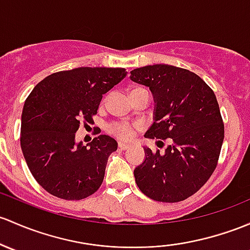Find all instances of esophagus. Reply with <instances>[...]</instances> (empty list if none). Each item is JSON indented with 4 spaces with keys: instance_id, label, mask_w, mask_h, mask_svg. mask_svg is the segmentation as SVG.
<instances>
[{
    "instance_id": "1",
    "label": "esophagus",
    "mask_w": 250,
    "mask_h": 250,
    "mask_svg": "<svg viewBox=\"0 0 250 250\" xmlns=\"http://www.w3.org/2000/svg\"><path fill=\"white\" fill-rule=\"evenodd\" d=\"M129 147H130L129 144L118 143V148H121V149H127V148H129Z\"/></svg>"
}]
</instances>
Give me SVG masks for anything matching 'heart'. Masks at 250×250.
Masks as SVG:
<instances>
[{
  "instance_id": "1",
  "label": "heart",
  "mask_w": 250,
  "mask_h": 250,
  "mask_svg": "<svg viewBox=\"0 0 250 250\" xmlns=\"http://www.w3.org/2000/svg\"><path fill=\"white\" fill-rule=\"evenodd\" d=\"M135 90H139V88H133L132 91ZM111 130L121 139H130L133 136V127L129 125H125V123H116V125H112Z\"/></svg>"
}]
</instances>
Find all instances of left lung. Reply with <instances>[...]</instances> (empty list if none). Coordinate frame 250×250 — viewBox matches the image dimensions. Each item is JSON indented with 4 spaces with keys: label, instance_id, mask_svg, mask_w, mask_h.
I'll use <instances>...</instances> for the list:
<instances>
[{
    "label": "left lung",
    "instance_id": "8db88e82",
    "mask_svg": "<svg viewBox=\"0 0 250 250\" xmlns=\"http://www.w3.org/2000/svg\"><path fill=\"white\" fill-rule=\"evenodd\" d=\"M129 78L147 86L156 103L145 138L171 141L164 154L144 147L136 185L156 201L186 200L211 177L222 149L224 123L214 92L195 73L175 65L136 68Z\"/></svg>",
    "mask_w": 250,
    "mask_h": 250
}]
</instances>
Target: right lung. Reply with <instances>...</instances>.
Masks as SVG:
<instances>
[{
    "label": "right lung",
    "instance_id": "1",
    "mask_svg": "<svg viewBox=\"0 0 250 250\" xmlns=\"http://www.w3.org/2000/svg\"><path fill=\"white\" fill-rule=\"evenodd\" d=\"M127 75L125 68L80 67L54 73L38 83L21 116V149L37 182L64 200L98 190L117 141L98 135L75 143L80 122H93L103 94Z\"/></svg>",
    "mask_w": 250,
    "mask_h": 250
}]
</instances>
